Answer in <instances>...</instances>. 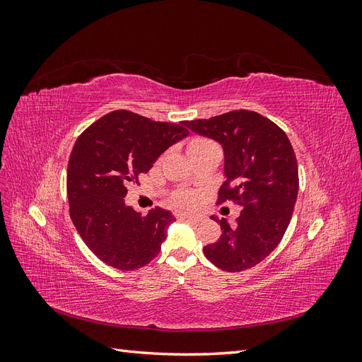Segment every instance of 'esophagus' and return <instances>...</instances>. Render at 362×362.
Wrapping results in <instances>:
<instances>
[{
    "label": "esophagus",
    "mask_w": 362,
    "mask_h": 362,
    "mask_svg": "<svg viewBox=\"0 0 362 362\" xmlns=\"http://www.w3.org/2000/svg\"><path fill=\"white\" fill-rule=\"evenodd\" d=\"M180 217L182 218V221H187V222H201L202 221L201 216L193 214V213H182V214H180Z\"/></svg>",
    "instance_id": "1"
}]
</instances>
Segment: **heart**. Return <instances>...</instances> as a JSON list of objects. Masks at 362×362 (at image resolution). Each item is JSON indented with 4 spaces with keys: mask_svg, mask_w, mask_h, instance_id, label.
Wrapping results in <instances>:
<instances>
[{
    "mask_svg": "<svg viewBox=\"0 0 362 362\" xmlns=\"http://www.w3.org/2000/svg\"><path fill=\"white\" fill-rule=\"evenodd\" d=\"M185 148H187L190 158H194V157L204 154V152L217 149V145L210 139L194 136L187 140V145H185ZM193 201H194L193 194L189 192H178L173 196V202L177 205H190V204H193Z\"/></svg>",
    "mask_w": 362,
    "mask_h": 362,
    "instance_id": "b5f03b06",
    "label": "heart"
}]
</instances>
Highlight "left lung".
I'll return each instance as SVG.
<instances>
[{"instance_id": "obj_1", "label": "left lung", "mask_w": 362, "mask_h": 362, "mask_svg": "<svg viewBox=\"0 0 362 362\" xmlns=\"http://www.w3.org/2000/svg\"><path fill=\"white\" fill-rule=\"evenodd\" d=\"M184 125L222 145L226 180L217 204L233 201L242 206L234 226L211 216L222 234L204 247L205 257L226 272L257 266L279 245L298 199V160L287 134L250 110L185 120Z\"/></svg>"}]
</instances>
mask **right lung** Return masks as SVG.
Returning <instances> with one entry per match:
<instances>
[{"label": "right lung", "instance_id": "obj_1", "mask_svg": "<svg viewBox=\"0 0 362 362\" xmlns=\"http://www.w3.org/2000/svg\"><path fill=\"white\" fill-rule=\"evenodd\" d=\"M187 134L184 122L116 110L76 139L68 163L69 213L83 242L105 264L136 270L158 255L173 214L157 206L141 217L124 198L128 185Z\"/></svg>", "mask_w": 362, "mask_h": 362}]
</instances>
